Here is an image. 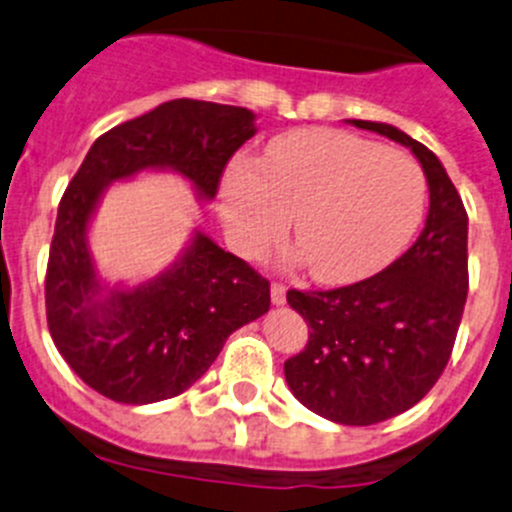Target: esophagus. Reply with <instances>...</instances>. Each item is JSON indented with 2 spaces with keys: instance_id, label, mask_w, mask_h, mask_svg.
Segmentation results:
<instances>
[{
  "instance_id": "34e87169",
  "label": "esophagus",
  "mask_w": 512,
  "mask_h": 512,
  "mask_svg": "<svg viewBox=\"0 0 512 512\" xmlns=\"http://www.w3.org/2000/svg\"><path fill=\"white\" fill-rule=\"evenodd\" d=\"M271 301L276 303V306H283V303H286V286H283V283H271Z\"/></svg>"
}]
</instances>
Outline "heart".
<instances>
[{"mask_svg":"<svg viewBox=\"0 0 512 512\" xmlns=\"http://www.w3.org/2000/svg\"><path fill=\"white\" fill-rule=\"evenodd\" d=\"M221 196L236 251L261 258L293 221L296 256L313 276L351 283L411 244L426 214L428 181L403 151L341 129H298L273 139L261 161L236 156Z\"/></svg>","mask_w":512,"mask_h":512,"instance_id":"b5f03b06","label":"heart"}]
</instances>
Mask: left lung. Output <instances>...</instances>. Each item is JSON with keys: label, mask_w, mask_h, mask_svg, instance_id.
<instances>
[{"label": "left lung", "mask_w": 512, "mask_h": 512, "mask_svg": "<svg viewBox=\"0 0 512 512\" xmlns=\"http://www.w3.org/2000/svg\"><path fill=\"white\" fill-rule=\"evenodd\" d=\"M408 146L428 179L421 236L366 281L288 291L308 343L283 363L293 396L343 426H373L416 406L443 373L468 296V214L443 164L421 141L381 121L348 119Z\"/></svg>", "instance_id": "left-lung-1"}]
</instances>
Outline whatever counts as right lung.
I'll use <instances>...</instances> for the list:
<instances>
[{"instance_id": "right-lung-1", "label": "right lung", "mask_w": 512, "mask_h": 512, "mask_svg": "<svg viewBox=\"0 0 512 512\" xmlns=\"http://www.w3.org/2000/svg\"><path fill=\"white\" fill-rule=\"evenodd\" d=\"M254 134L256 114L244 106L166 101L101 134L69 181L49 249L47 323L64 361L101 396L129 406L179 396L236 328L271 306L266 278L204 231L159 276L106 286L86 239L106 186L139 171H176L211 201L234 151Z\"/></svg>"}]
</instances>
